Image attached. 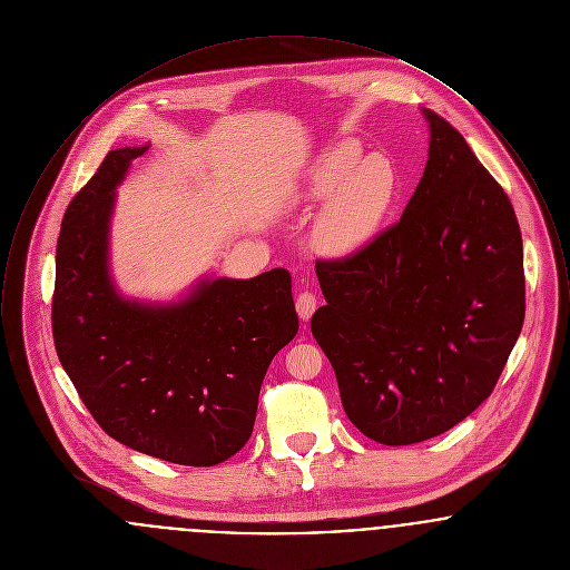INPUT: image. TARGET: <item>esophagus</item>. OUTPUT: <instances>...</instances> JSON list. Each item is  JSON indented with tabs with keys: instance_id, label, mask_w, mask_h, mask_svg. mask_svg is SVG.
<instances>
[{
	"instance_id": "obj_1",
	"label": "esophagus",
	"mask_w": 570,
	"mask_h": 570,
	"mask_svg": "<svg viewBox=\"0 0 570 570\" xmlns=\"http://www.w3.org/2000/svg\"><path fill=\"white\" fill-rule=\"evenodd\" d=\"M316 305H318V301H316V295L314 293H301L297 297V314L301 321H309L312 318V314H314V309H316Z\"/></svg>"
}]
</instances>
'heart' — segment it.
<instances>
[{
  "instance_id": "1",
  "label": "heart",
  "mask_w": 570,
  "mask_h": 570,
  "mask_svg": "<svg viewBox=\"0 0 570 570\" xmlns=\"http://www.w3.org/2000/svg\"><path fill=\"white\" fill-rule=\"evenodd\" d=\"M301 196L309 203L326 198L312 242L323 256L340 258L379 235L397 203L400 175L386 156L361 158L353 142H337L309 164Z\"/></svg>"
}]
</instances>
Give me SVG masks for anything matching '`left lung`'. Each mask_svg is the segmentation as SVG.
I'll return each instance as SVG.
<instances>
[{"instance_id": "1", "label": "left lung", "mask_w": 570, "mask_h": 570, "mask_svg": "<svg viewBox=\"0 0 570 570\" xmlns=\"http://www.w3.org/2000/svg\"><path fill=\"white\" fill-rule=\"evenodd\" d=\"M402 219L340 261H316L312 335L361 434L402 446L449 432L500 379L525 316L515 209L438 112Z\"/></svg>"}]
</instances>
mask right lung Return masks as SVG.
Wrapping results in <instances>:
<instances>
[{"label":"right lung","mask_w":570,"mask_h":570,"mask_svg":"<svg viewBox=\"0 0 570 570\" xmlns=\"http://www.w3.org/2000/svg\"><path fill=\"white\" fill-rule=\"evenodd\" d=\"M147 151L124 147L66 209L55 254L57 356L98 425L138 453L216 465L254 430L273 356L298 331L286 269L205 277L177 303L124 298L109 272L115 190Z\"/></svg>","instance_id":"right-lung-1"}]
</instances>
